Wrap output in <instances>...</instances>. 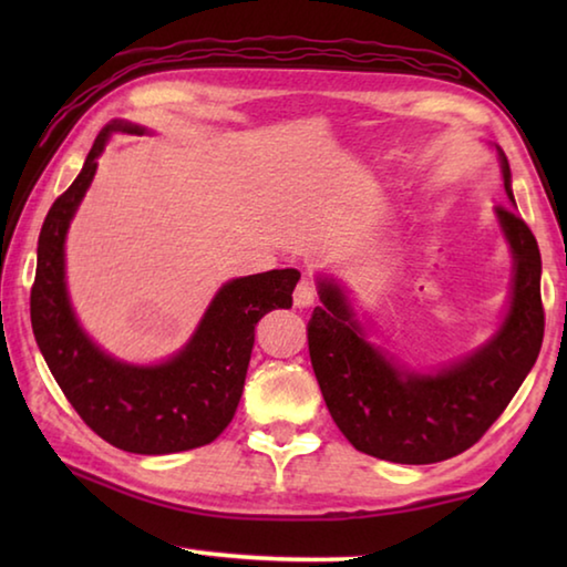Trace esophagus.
<instances>
[{"mask_svg":"<svg viewBox=\"0 0 567 567\" xmlns=\"http://www.w3.org/2000/svg\"><path fill=\"white\" fill-rule=\"evenodd\" d=\"M295 307H310L318 300V290H315V282L312 280H300V285L295 287Z\"/></svg>","mask_w":567,"mask_h":567,"instance_id":"34e87169","label":"esophagus"}]
</instances>
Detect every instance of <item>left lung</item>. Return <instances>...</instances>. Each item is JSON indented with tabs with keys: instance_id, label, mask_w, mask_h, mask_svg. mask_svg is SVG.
Listing matches in <instances>:
<instances>
[{
	"instance_id": "1",
	"label": "left lung",
	"mask_w": 567,
	"mask_h": 567,
	"mask_svg": "<svg viewBox=\"0 0 567 567\" xmlns=\"http://www.w3.org/2000/svg\"><path fill=\"white\" fill-rule=\"evenodd\" d=\"M501 169L507 199L511 165ZM515 260L511 310L495 338L470 358L435 375L398 368L362 328L338 285L320 280L322 307L307 322V344L324 405L342 435L372 457L430 465L473 447L503 415L537 360L545 332L540 300V249L530 227L511 207L495 209Z\"/></svg>"
}]
</instances>
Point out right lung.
<instances>
[{"label":"right lung","instance_id":"add662e5","mask_svg":"<svg viewBox=\"0 0 567 567\" xmlns=\"http://www.w3.org/2000/svg\"><path fill=\"white\" fill-rule=\"evenodd\" d=\"M112 132L142 134L145 127L110 122L70 189L47 213L30 295L32 330L56 385L102 440L137 455L182 453L213 443L233 422L252 354L255 324L270 310H290L300 272L290 267L227 282L185 350L167 362L140 368L104 354L82 332L66 297L64 237Z\"/></svg>","mask_w":567,"mask_h":567}]
</instances>
